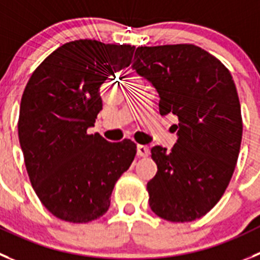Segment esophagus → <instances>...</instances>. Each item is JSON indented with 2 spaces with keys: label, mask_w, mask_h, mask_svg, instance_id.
<instances>
[{
  "label": "esophagus",
  "mask_w": 260,
  "mask_h": 260,
  "mask_svg": "<svg viewBox=\"0 0 260 260\" xmlns=\"http://www.w3.org/2000/svg\"><path fill=\"white\" fill-rule=\"evenodd\" d=\"M137 155L138 156H147L149 155V149L145 145H137Z\"/></svg>",
  "instance_id": "34e87169"
}]
</instances>
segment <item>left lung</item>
Listing matches in <instances>:
<instances>
[{
	"instance_id": "obj_1",
	"label": "left lung",
	"mask_w": 260,
	"mask_h": 260,
	"mask_svg": "<svg viewBox=\"0 0 260 260\" xmlns=\"http://www.w3.org/2000/svg\"><path fill=\"white\" fill-rule=\"evenodd\" d=\"M132 69L156 89L160 114L179 122L171 152L151 149L150 208L171 222L201 218L224 193L239 157L242 119L231 73L195 45L138 47Z\"/></svg>"
}]
</instances>
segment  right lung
<instances>
[{"mask_svg":"<svg viewBox=\"0 0 260 260\" xmlns=\"http://www.w3.org/2000/svg\"><path fill=\"white\" fill-rule=\"evenodd\" d=\"M135 46L94 40L53 51L26 83L19 114V141L30 183L48 212L87 223L110 207L115 182L132 164L136 144L88 135L103 109L100 87L131 64Z\"/></svg>","mask_w":260,"mask_h":260,"instance_id":"obj_1","label":"right lung"}]
</instances>
